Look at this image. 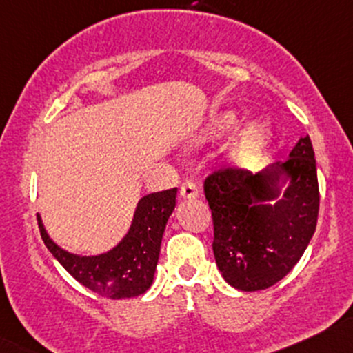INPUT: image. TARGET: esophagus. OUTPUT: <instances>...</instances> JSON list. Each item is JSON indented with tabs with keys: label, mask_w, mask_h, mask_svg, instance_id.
I'll return each instance as SVG.
<instances>
[{
	"label": "esophagus",
	"mask_w": 353,
	"mask_h": 353,
	"mask_svg": "<svg viewBox=\"0 0 353 353\" xmlns=\"http://www.w3.org/2000/svg\"><path fill=\"white\" fill-rule=\"evenodd\" d=\"M181 197L183 199H196L197 197V185L194 181H184L181 184Z\"/></svg>",
	"instance_id": "1"
}]
</instances>
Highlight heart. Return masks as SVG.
Listing matches in <instances>:
<instances>
[{
	"label": "heart",
	"mask_w": 353,
	"mask_h": 353,
	"mask_svg": "<svg viewBox=\"0 0 353 353\" xmlns=\"http://www.w3.org/2000/svg\"><path fill=\"white\" fill-rule=\"evenodd\" d=\"M236 125V117L233 114H224L214 120L212 130L214 134H223L233 129ZM271 142V129L265 122H251L236 137L231 147V159L236 164H251L268 149Z\"/></svg>",
	"instance_id": "obj_1"
}]
</instances>
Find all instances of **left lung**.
<instances>
[{"instance_id":"obj_1","label":"left lung","mask_w":353,"mask_h":353,"mask_svg":"<svg viewBox=\"0 0 353 353\" xmlns=\"http://www.w3.org/2000/svg\"><path fill=\"white\" fill-rule=\"evenodd\" d=\"M290 177L284 199L277 184ZM204 194L214 226L216 265L223 278L241 292H258L286 276L307 250L320 206L312 141L301 137L283 164L274 162L251 174L236 165L214 169L204 179Z\"/></svg>"}]
</instances>
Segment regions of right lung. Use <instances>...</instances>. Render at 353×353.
<instances>
[{"label":"right lung","mask_w":353,"mask_h":353,"mask_svg":"<svg viewBox=\"0 0 353 353\" xmlns=\"http://www.w3.org/2000/svg\"><path fill=\"white\" fill-rule=\"evenodd\" d=\"M176 194L177 189L172 188L142 197L125 238L99 256H79L61 250L46 234L37 214L38 228L50 253L79 283L112 300L139 296L152 285L162 234L176 206Z\"/></svg>","instance_id":"1"}]
</instances>
